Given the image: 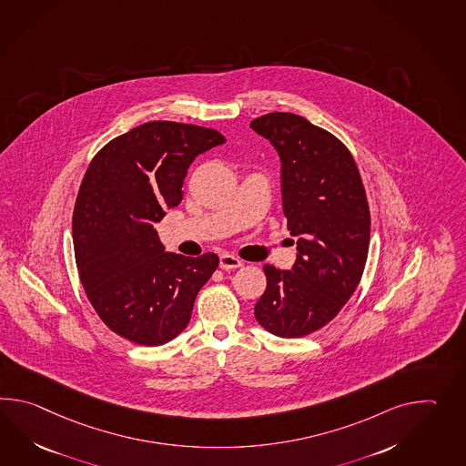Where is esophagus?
Returning a JSON list of instances; mask_svg holds the SVG:
<instances>
[{
    "label": "esophagus",
    "instance_id": "esophagus-1",
    "mask_svg": "<svg viewBox=\"0 0 466 466\" xmlns=\"http://www.w3.org/2000/svg\"><path fill=\"white\" fill-rule=\"evenodd\" d=\"M218 266H220V269H238L242 266V260L232 254H222Z\"/></svg>",
    "mask_w": 466,
    "mask_h": 466
}]
</instances>
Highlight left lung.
<instances>
[{"label":"left lung","mask_w":466,"mask_h":466,"mask_svg":"<svg viewBox=\"0 0 466 466\" xmlns=\"http://www.w3.org/2000/svg\"><path fill=\"white\" fill-rule=\"evenodd\" d=\"M280 157L282 208L298 258L290 270L266 264L254 314L279 338H302L331 322L361 280L371 216L358 166L338 137L300 115L250 122Z\"/></svg>","instance_id":"obj_1"}]
</instances>
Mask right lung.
Masks as SVG:
<instances>
[{
  "instance_id": "add662e5",
  "label": "right lung",
  "mask_w": 466,
  "mask_h": 466,
  "mask_svg": "<svg viewBox=\"0 0 466 466\" xmlns=\"http://www.w3.org/2000/svg\"><path fill=\"white\" fill-rule=\"evenodd\" d=\"M224 142L214 128L156 120L115 137L86 168L73 208L75 260L98 318L124 339H174L218 269L214 252H166L154 224L182 202L194 158Z\"/></svg>"
}]
</instances>
